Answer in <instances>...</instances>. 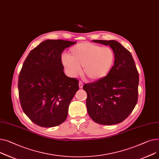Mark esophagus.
I'll return each instance as SVG.
<instances>
[{"label":"esophagus","instance_id":"34e87169","mask_svg":"<svg viewBox=\"0 0 159 159\" xmlns=\"http://www.w3.org/2000/svg\"><path fill=\"white\" fill-rule=\"evenodd\" d=\"M83 87V83L81 81H80V82H79V87H80V89H82Z\"/></svg>","mask_w":159,"mask_h":159}]
</instances>
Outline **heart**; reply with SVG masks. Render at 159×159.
Listing matches in <instances>:
<instances>
[{"instance_id": "1", "label": "heart", "mask_w": 159, "mask_h": 159, "mask_svg": "<svg viewBox=\"0 0 159 159\" xmlns=\"http://www.w3.org/2000/svg\"><path fill=\"white\" fill-rule=\"evenodd\" d=\"M115 54L109 47H101L89 42H83L70 49L69 57L61 58L63 66L68 75L76 78L81 72L92 81L105 78L115 63Z\"/></svg>"}]
</instances>
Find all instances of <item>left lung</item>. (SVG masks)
Returning a JSON list of instances; mask_svg holds the SVG:
<instances>
[{
  "label": "left lung",
  "instance_id": "obj_1",
  "mask_svg": "<svg viewBox=\"0 0 159 159\" xmlns=\"http://www.w3.org/2000/svg\"><path fill=\"white\" fill-rule=\"evenodd\" d=\"M109 45L115 54L114 66L103 79L85 84L89 116L103 125L120 123L134 109L138 99L139 74L131 53L116 40H94Z\"/></svg>",
  "mask_w": 159,
  "mask_h": 159
}]
</instances>
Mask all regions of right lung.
I'll use <instances>...</instances> for the list:
<instances>
[{
    "instance_id": "obj_1",
    "label": "right lung",
    "mask_w": 159,
    "mask_h": 159,
    "mask_svg": "<svg viewBox=\"0 0 159 159\" xmlns=\"http://www.w3.org/2000/svg\"><path fill=\"white\" fill-rule=\"evenodd\" d=\"M76 43L45 40L30 52L23 64L18 83L20 104L25 115L37 125L57 126L67 117L79 82L65 74L61 53Z\"/></svg>"
}]
</instances>
